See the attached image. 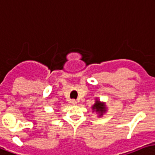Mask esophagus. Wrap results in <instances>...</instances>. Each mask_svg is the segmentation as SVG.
<instances>
[{"mask_svg": "<svg viewBox=\"0 0 155 155\" xmlns=\"http://www.w3.org/2000/svg\"><path fill=\"white\" fill-rule=\"evenodd\" d=\"M71 104H73V105H76V104H78V102H77V101H75V100H72V101H71Z\"/></svg>", "mask_w": 155, "mask_h": 155, "instance_id": "obj_1", "label": "esophagus"}]
</instances>
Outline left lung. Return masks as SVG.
<instances>
[{
	"label": "left lung",
	"mask_w": 155,
	"mask_h": 155,
	"mask_svg": "<svg viewBox=\"0 0 155 155\" xmlns=\"http://www.w3.org/2000/svg\"><path fill=\"white\" fill-rule=\"evenodd\" d=\"M93 111H95L96 113H98L100 116H102L105 111H106V107L104 103H101L100 101H95V104L92 106Z\"/></svg>",
	"instance_id": "1"
}]
</instances>
